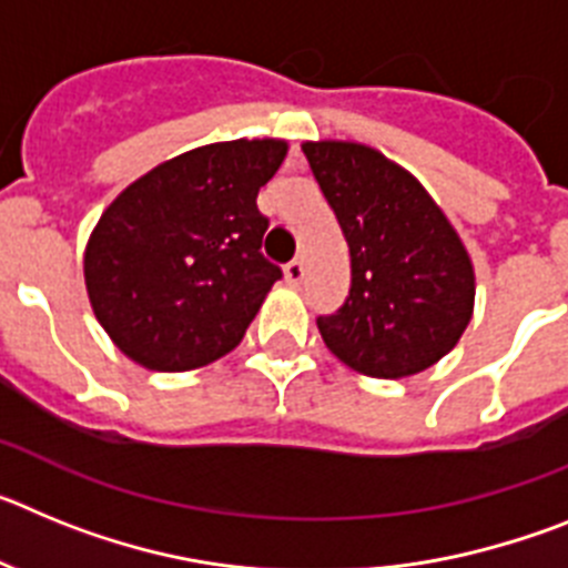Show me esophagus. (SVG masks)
Returning <instances> with one entry per match:
<instances>
[{"instance_id":"obj_1","label":"esophagus","mask_w":568,"mask_h":568,"mask_svg":"<svg viewBox=\"0 0 568 568\" xmlns=\"http://www.w3.org/2000/svg\"><path fill=\"white\" fill-rule=\"evenodd\" d=\"M284 278H287L290 287H298L301 281H304V261L301 258L290 261L287 267H284Z\"/></svg>"}]
</instances>
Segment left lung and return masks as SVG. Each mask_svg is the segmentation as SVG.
Instances as JSON below:
<instances>
[{
  "label": "left lung",
  "instance_id": "obj_1",
  "mask_svg": "<svg viewBox=\"0 0 568 568\" xmlns=\"http://www.w3.org/2000/svg\"><path fill=\"white\" fill-rule=\"evenodd\" d=\"M344 230L353 284L318 318L329 353L366 378H409L460 341L475 310V267L424 184L358 142L301 144Z\"/></svg>",
  "mask_w": 568,
  "mask_h": 568
}]
</instances>
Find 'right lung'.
<instances>
[{
  "instance_id": "1",
  "label": "right lung",
  "mask_w": 568,
  "mask_h": 568,
  "mask_svg": "<svg viewBox=\"0 0 568 568\" xmlns=\"http://www.w3.org/2000/svg\"><path fill=\"white\" fill-rule=\"evenodd\" d=\"M284 139H233L155 164L115 195L84 247L90 307L144 369L187 373L241 344L281 270L261 255L255 195Z\"/></svg>"
}]
</instances>
